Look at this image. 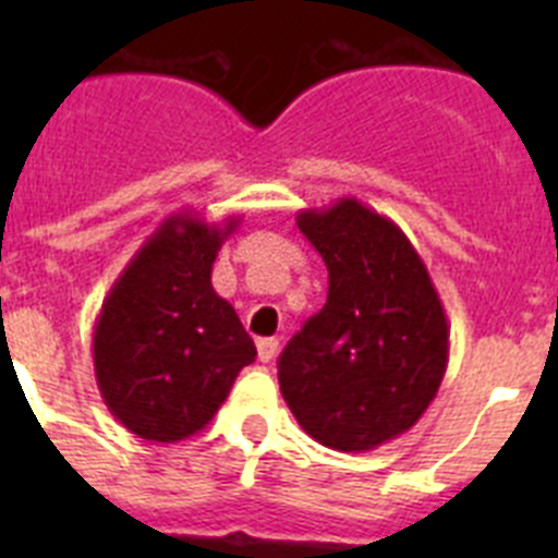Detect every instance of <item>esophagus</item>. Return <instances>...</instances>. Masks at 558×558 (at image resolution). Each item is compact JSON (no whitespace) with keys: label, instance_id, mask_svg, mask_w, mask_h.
<instances>
[{"label":"esophagus","instance_id":"34e87169","mask_svg":"<svg viewBox=\"0 0 558 558\" xmlns=\"http://www.w3.org/2000/svg\"><path fill=\"white\" fill-rule=\"evenodd\" d=\"M276 352H279V340L276 338H263L256 343V354H259L263 363H270V360L276 357Z\"/></svg>","mask_w":558,"mask_h":558}]
</instances>
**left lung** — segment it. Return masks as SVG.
<instances>
[{
    "mask_svg": "<svg viewBox=\"0 0 558 558\" xmlns=\"http://www.w3.org/2000/svg\"><path fill=\"white\" fill-rule=\"evenodd\" d=\"M329 293L279 357V388L307 436L366 452L416 425L450 357V324L413 243L357 198L302 209Z\"/></svg>",
    "mask_w": 558,
    "mask_h": 558,
    "instance_id": "obj_1",
    "label": "left lung"
}]
</instances>
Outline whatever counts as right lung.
I'll return each instance as SVG.
<instances>
[{
    "instance_id": "1",
    "label": "right lung",
    "mask_w": 558,
    "mask_h": 558,
    "mask_svg": "<svg viewBox=\"0 0 558 558\" xmlns=\"http://www.w3.org/2000/svg\"><path fill=\"white\" fill-rule=\"evenodd\" d=\"M240 218L170 215L111 284L95 335V377L113 418L147 441L195 436L256 347L211 288V265Z\"/></svg>"
}]
</instances>
